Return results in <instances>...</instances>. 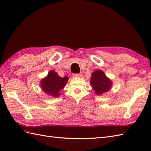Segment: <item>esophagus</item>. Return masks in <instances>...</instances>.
Returning <instances> with one entry per match:
<instances>
[{
	"label": "esophagus",
	"mask_w": 151,
	"mask_h": 151,
	"mask_svg": "<svg viewBox=\"0 0 151 151\" xmlns=\"http://www.w3.org/2000/svg\"><path fill=\"white\" fill-rule=\"evenodd\" d=\"M82 74H80V73H76V74L73 75V76L74 78H80V77H82Z\"/></svg>",
	"instance_id": "34e87169"
}]
</instances>
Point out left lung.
<instances>
[{
  "label": "left lung",
  "instance_id": "8db88e82",
  "mask_svg": "<svg viewBox=\"0 0 151 151\" xmlns=\"http://www.w3.org/2000/svg\"><path fill=\"white\" fill-rule=\"evenodd\" d=\"M90 83L97 95H101L110 90L112 85V82L100 69L92 73Z\"/></svg>",
  "mask_w": 151,
  "mask_h": 151
}]
</instances>
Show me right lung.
<instances>
[{"instance_id":"1","label":"right lung","mask_w":151,"mask_h":151,"mask_svg":"<svg viewBox=\"0 0 151 151\" xmlns=\"http://www.w3.org/2000/svg\"><path fill=\"white\" fill-rule=\"evenodd\" d=\"M68 80V76L62 78L54 71H50L48 75L41 81V87L46 94L59 97L60 92L64 88Z\"/></svg>"}]
</instances>
